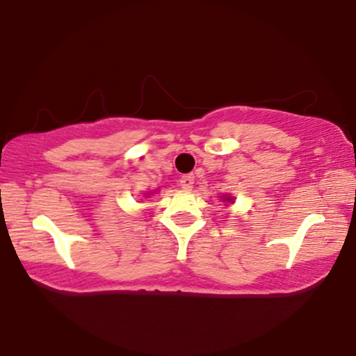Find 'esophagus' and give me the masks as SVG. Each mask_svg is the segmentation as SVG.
Listing matches in <instances>:
<instances>
[{
    "label": "esophagus",
    "mask_w": 356,
    "mask_h": 356,
    "mask_svg": "<svg viewBox=\"0 0 356 356\" xmlns=\"http://www.w3.org/2000/svg\"><path fill=\"white\" fill-rule=\"evenodd\" d=\"M181 186H182V189H186V191H189L192 186H194V175L192 174H186V175H182L181 177Z\"/></svg>",
    "instance_id": "esophagus-1"
}]
</instances>
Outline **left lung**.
Here are the masks:
<instances>
[{
	"label": "left lung",
	"instance_id": "8db88e82",
	"mask_svg": "<svg viewBox=\"0 0 356 356\" xmlns=\"http://www.w3.org/2000/svg\"><path fill=\"white\" fill-rule=\"evenodd\" d=\"M227 201H231V199H227Z\"/></svg>",
	"mask_w": 356,
	"mask_h": 356
}]
</instances>
